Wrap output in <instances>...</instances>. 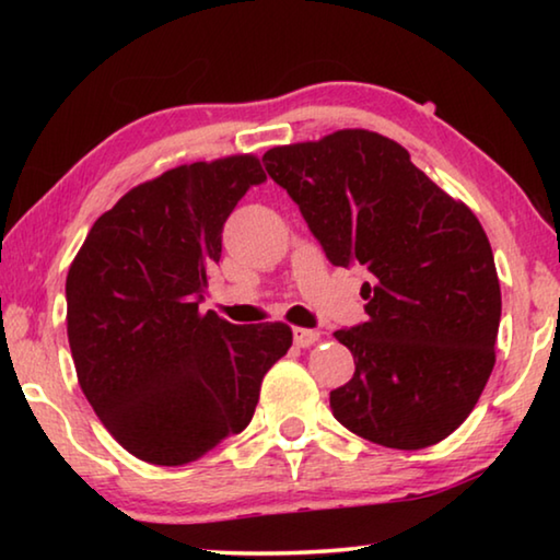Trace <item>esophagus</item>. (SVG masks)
<instances>
[{"label": "esophagus", "instance_id": "34e87169", "mask_svg": "<svg viewBox=\"0 0 560 560\" xmlns=\"http://www.w3.org/2000/svg\"><path fill=\"white\" fill-rule=\"evenodd\" d=\"M320 340V334L318 330H311V328H296L293 330V343H296L299 348H308L314 346Z\"/></svg>", "mask_w": 560, "mask_h": 560}]
</instances>
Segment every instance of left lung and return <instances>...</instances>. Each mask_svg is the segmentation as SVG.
Returning <instances> with one entry per match:
<instances>
[{"label":"left lung","instance_id":"left-lung-1","mask_svg":"<svg viewBox=\"0 0 560 560\" xmlns=\"http://www.w3.org/2000/svg\"><path fill=\"white\" fill-rule=\"evenodd\" d=\"M264 165L330 264L373 273L368 320L334 334L355 360L330 390L336 420L393 450L450 438L497 363L501 289L477 214L373 130L271 148Z\"/></svg>","mask_w":560,"mask_h":560}]
</instances>
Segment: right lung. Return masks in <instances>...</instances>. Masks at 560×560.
Returning a JSON list of instances; mask_svg holds the SVG:
<instances>
[{
    "instance_id": "obj_1",
    "label": "right lung",
    "mask_w": 560,
    "mask_h": 560,
    "mask_svg": "<svg viewBox=\"0 0 560 560\" xmlns=\"http://www.w3.org/2000/svg\"><path fill=\"white\" fill-rule=\"evenodd\" d=\"M264 179L257 155L167 170L101 214L71 261L75 375L132 457L179 467L240 434L291 348L287 324L234 326L200 311L226 217Z\"/></svg>"
}]
</instances>
